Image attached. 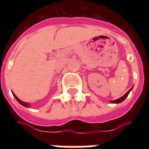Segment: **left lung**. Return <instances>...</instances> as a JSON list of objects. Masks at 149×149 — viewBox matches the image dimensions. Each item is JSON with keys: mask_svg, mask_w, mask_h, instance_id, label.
Masks as SVG:
<instances>
[{"mask_svg": "<svg viewBox=\"0 0 149 149\" xmlns=\"http://www.w3.org/2000/svg\"><path fill=\"white\" fill-rule=\"evenodd\" d=\"M132 88H133V87H132ZM132 88L130 89L129 91H127V93H125V95L122 96V97L119 98V99H117V100H110V103H111V104H120V103H121V102H123V101H124V100H125V99H126V97H127V96H128V94H129V93H130V91H132Z\"/></svg>", "mask_w": 149, "mask_h": 149, "instance_id": "obj_1", "label": "left lung"}]
</instances>
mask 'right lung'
I'll use <instances>...</instances> for the list:
<instances>
[{
	"label": "right lung",
	"mask_w": 149,
	"mask_h": 149,
	"mask_svg": "<svg viewBox=\"0 0 149 149\" xmlns=\"http://www.w3.org/2000/svg\"><path fill=\"white\" fill-rule=\"evenodd\" d=\"M13 96L15 97V98L16 99V100H17V101L18 102V103H19L21 105H22V106L24 107H26V108H29V107H31V106H30V104H29V103H24V102H22V100H20L18 99V98H17V97L15 95V94H14V93H13Z\"/></svg>",
	"instance_id": "obj_1"
}]
</instances>
